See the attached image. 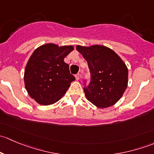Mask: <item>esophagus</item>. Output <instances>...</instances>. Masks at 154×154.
Instances as JSON below:
<instances>
[{
  "instance_id": "obj_1",
  "label": "esophagus",
  "mask_w": 154,
  "mask_h": 154,
  "mask_svg": "<svg viewBox=\"0 0 154 154\" xmlns=\"http://www.w3.org/2000/svg\"><path fill=\"white\" fill-rule=\"evenodd\" d=\"M80 74H75V78H76V80H79V79H80Z\"/></svg>"
}]
</instances>
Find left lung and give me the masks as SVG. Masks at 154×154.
Here are the masks:
<instances>
[{"instance_id": "left-lung-1", "label": "left lung", "mask_w": 154, "mask_h": 154, "mask_svg": "<svg viewBox=\"0 0 154 154\" xmlns=\"http://www.w3.org/2000/svg\"><path fill=\"white\" fill-rule=\"evenodd\" d=\"M76 49L88 63L91 82L83 88L88 101L98 108L116 104L128 84V68L120 57L109 48L100 45Z\"/></svg>"}]
</instances>
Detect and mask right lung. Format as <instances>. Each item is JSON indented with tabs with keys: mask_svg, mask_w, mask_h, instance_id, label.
<instances>
[{
	"mask_svg": "<svg viewBox=\"0 0 154 154\" xmlns=\"http://www.w3.org/2000/svg\"><path fill=\"white\" fill-rule=\"evenodd\" d=\"M74 46H59L48 43L37 48L28 60L24 70V86L31 98L38 104L55 103L64 96L75 80L64 58Z\"/></svg>",
	"mask_w": 154,
	"mask_h": 154,
	"instance_id": "obj_1",
	"label": "right lung"
}]
</instances>
